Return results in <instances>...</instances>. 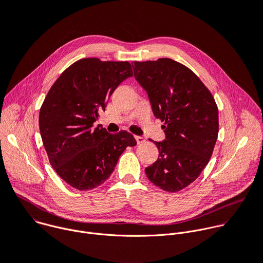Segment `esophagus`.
Instances as JSON below:
<instances>
[{"mask_svg":"<svg viewBox=\"0 0 263 263\" xmlns=\"http://www.w3.org/2000/svg\"><path fill=\"white\" fill-rule=\"evenodd\" d=\"M135 139H136V142L137 144H140V143H143L145 141V139L141 136H135Z\"/></svg>","mask_w":263,"mask_h":263,"instance_id":"34e87169","label":"esophagus"}]
</instances>
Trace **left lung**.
Segmentation results:
<instances>
[{
  "instance_id": "obj_1",
  "label": "left lung",
  "mask_w": 263,
  "mask_h": 263,
  "mask_svg": "<svg viewBox=\"0 0 263 263\" xmlns=\"http://www.w3.org/2000/svg\"><path fill=\"white\" fill-rule=\"evenodd\" d=\"M132 67L154 116L164 122L165 139L154 141L159 157L145 175L159 189L179 192L209 162L218 134L217 106L197 74L173 59L134 61Z\"/></svg>"
}]
</instances>
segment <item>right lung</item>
Segmentation results:
<instances>
[{
	"label": "right lung",
	"mask_w": 263,
	"mask_h": 263,
	"mask_svg": "<svg viewBox=\"0 0 263 263\" xmlns=\"http://www.w3.org/2000/svg\"><path fill=\"white\" fill-rule=\"evenodd\" d=\"M127 61L83 58L67 67L49 90L40 111V130L55 172L79 191L103 184L127 146L136 140L126 131L110 134L93 125L108 98L132 77Z\"/></svg>",
	"instance_id": "add662e5"
}]
</instances>
